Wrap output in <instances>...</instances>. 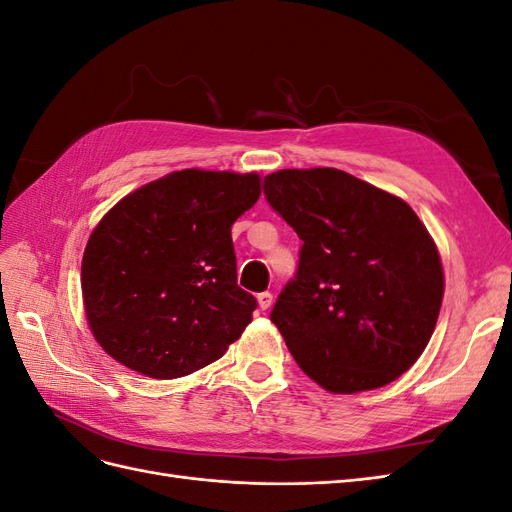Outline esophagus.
<instances>
[{
	"label": "esophagus",
	"mask_w": 512,
	"mask_h": 512,
	"mask_svg": "<svg viewBox=\"0 0 512 512\" xmlns=\"http://www.w3.org/2000/svg\"><path fill=\"white\" fill-rule=\"evenodd\" d=\"M273 305V294L267 290V292H260L258 294V307L265 312V309H269Z\"/></svg>",
	"instance_id": "esophagus-1"
}]
</instances>
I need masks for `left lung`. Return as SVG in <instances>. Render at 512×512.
<instances>
[{
	"label": "left lung",
	"mask_w": 512,
	"mask_h": 512,
	"mask_svg": "<svg viewBox=\"0 0 512 512\" xmlns=\"http://www.w3.org/2000/svg\"><path fill=\"white\" fill-rule=\"evenodd\" d=\"M265 196L303 241L271 322L294 361L331 393L380 389L436 329L438 247L404 200L337 168H286Z\"/></svg>",
	"instance_id": "obj_1"
}]
</instances>
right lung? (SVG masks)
<instances>
[{"label": "right lung", "instance_id": "add662e5", "mask_svg": "<svg viewBox=\"0 0 512 512\" xmlns=\"http://www.w3.org/2000/svg\"><path fill=\"white\" fill-rule=\"evenodd\" d=\"M258 196L256 173L185 168L104 215L81 267L87 322L104 352L173 380L237 342L258 303L237 286L230 226Z\"/></svg>", "mask_w": 512, "mask_h": 512}]
</instances>
